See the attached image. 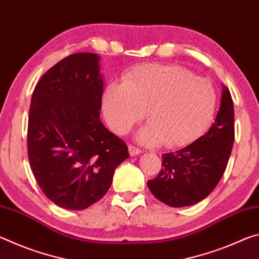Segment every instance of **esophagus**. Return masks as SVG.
<instances>
[{
	"label": "esophagus",
	"mask_w": 259,
	"mask_h": 259,
	"mask_svg": "<svg viewBox=\"0 0 259 259\" xmlns=\"http://www.w3.org/2000/svg\"><path fill=\"white\" fill-rule=\"evenodd\" d=\"M129 153L131 156H135V155L140 154V153H142V150L138 147H136L135 145H129Z\"/></svg>",
	"instance_id": "1"
}]
</instances>
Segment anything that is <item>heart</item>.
I'll return each mask as SVG.
<instances>
[{
	"instance_id": "b5f03b06",
	"label": "heart",
	"mask_w": 259,
	"mask_h": 259,
	"mask_svg": "<svg viewBox=\"0 0 259 259\" xmlns=\"http://www.w3.org/2000/svg\"><path fill=\"white\" fill-rule=\"evenodd\" d=\"M217 106L212 83L178 65H142L111 83L103 96L104 115L117 134H125L145 115L150 123L139 131L145 144L181 147L208 128Z\"/></svg>"
}]
</instances>
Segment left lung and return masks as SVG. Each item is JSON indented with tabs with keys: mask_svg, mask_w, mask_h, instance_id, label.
Wrapping results in <instances>:
<instances>
[{
	"mask_svg": "<svg viewBox=\"0 0 259 259\" xmlns=\"http://www.w3.org/2000/svg\"><path fill=\"white\" fill-rule=\"evenodd\" d=\"M233 142V100L224 85L221 107L207 134L182 150L162 154V169L147 182L152 194L175 208L202 201L224 175Z\"/></svg>",
	"mask_w": 259,
	"mask_h": 259,
	"instance_id": "1",
	"label": "left lung"
}]
</instances>
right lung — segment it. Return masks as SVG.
I'll return each instance as SVG.
<instances>
[{
	"mask_svg": "<svg viewBox=\"0 0 259 259\" xmlns=\"http://www.w3.org/2000/svg\"><path fill=\"white\" fill-rule=\"evenodd\" d=\"M99 57L74 54L37 82L30 100L27 150L38 186L60 208L83 210L106 194L126 144L100 121Z\"/></svg>",
	"mask_w": 259,
	"mask_h": 259,
	"instance_id": "add662e5",
	"label": "right lung"
}]
</instances>
